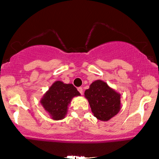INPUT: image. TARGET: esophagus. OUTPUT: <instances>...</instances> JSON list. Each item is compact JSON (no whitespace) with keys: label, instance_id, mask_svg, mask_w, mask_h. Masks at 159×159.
<instances>
[{"label":"esophagus","instance_id":"1","mask_svg":"<svg viewBox=\"0 0 159 159\" xmlns=\"http://www.w3.org/2000/svg\"><path fill=\"white\" fill-rule=\"evenodd\" d=\"M78 91H79V93H80V94L82 95V93H83V89H82V88H81V87H80V88H77Z\"/></svg>","mask_w":159,"mask_h":159}]
</instances>
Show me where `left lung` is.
I'll return each instance as SVG.
<instances>
[{
  "instance_id": "8db88e82",
  "label": "left lung",
  "mask_w": 159,
  "mask_h": 159,
  "mask_svg": "<svg viewBox=\"0 0 159 159\" xmlns=\"http://www.w3.org/2000/svg\"><path fill=\"white\" fill-rule=\"evenodd\" d=\"M84 96L99 120L108 121L120 111V94L101 80L93 82L84 92Z\"/></svg>"
}]
</instances>
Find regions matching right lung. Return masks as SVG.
I'll list each match as a JSON object with an SVG mask.
<instances>
[{
	"label": "right lung",
	"instance_id": "right-lung-1",
	"mask_svg": "<svg viewBox=\"0 0 159 159\" xmlns=\"http://www.w3.org/2000/svg\"><path fill=\"white\" fill-rule=\"evenodd\" d=\"M78 95H80V93L73 84L56 81L52 84L40 102L52 119L60 120L66 114L71 98Z\"/></svg>",
	"mask_w": 159,
	"mask_h": 159
}]
</instances>
